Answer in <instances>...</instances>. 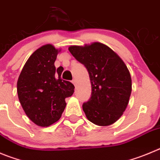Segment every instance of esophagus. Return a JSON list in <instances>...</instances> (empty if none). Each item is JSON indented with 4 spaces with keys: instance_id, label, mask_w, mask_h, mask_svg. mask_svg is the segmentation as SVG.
Listing matches in <instances>:
<instances>
[{
    "instance_id": "34e87169",
    "label": "esophagus",
    "mask_w": 160,
    "mask_h": 160,
    "mask_svg": "<svg viewBox=\"0 0 160 160\" xmlns=\"http://www.w3.org/2000/svg\"><path fill=\"white\" fill-rule=\"evenodd\" d=\"M72 83H73V84H74V85H77V80H76V79H73L72 81Z\"/></svg>"
}]
</instances>
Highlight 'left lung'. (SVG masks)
<instances>
[{"mask_svg": "<svg viewBox=\"0 0 160 160\" xmlns=\"http://www.w3.org/2000/svg\"><path fill=\"white\" fill-rule=\"evenodd\" d=\"M68 50L89 73L92 97L83 104L87 118L99 126L114 124L127 107L132 92L127 66L114 50L98 42L70 46Z\"/></svg>", "mask_w": 160, "mask_h": 160, "instance_id": "8db88e82", "label": "left lung"}]
</instances>
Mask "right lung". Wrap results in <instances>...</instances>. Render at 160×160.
I'll list each match as a JSON object with an SVG mask.
<instances>
[{"instance_id": "obj_1", "label": "right lung", "mask_w": 160, "mask_h": 160, "mask_svg": "<svg viewBox=\"0 0 160 160\" xmlns=\"http://www.w3.org/2000/svg\"><path fill=\"white\" fill-rule=\"evenodd\" d=\"M61 49L46 44L37 49L25 63L17 81L18 98L26 115L35 125L47 127L62 117L65 98L74 85L62 80V68L54 62Z\"/></svg>"}]
</instances>
